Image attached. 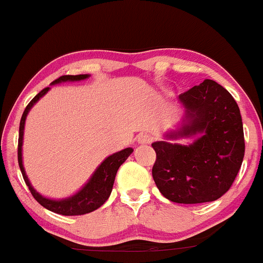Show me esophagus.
Masks as SVG:
<instances>
[{
	"label": "esophagus",
	"mask_w": 263,
	"mask_h": 263,
	"mask_svg": "<svg viewBox=\"0 0 263 263\" xmlns=\"http://www.w3.org/2000/svg\"><path fill=\"white\" fill-rule=\"evenodd\" d=\"M152 141H153V137L149 134L138 135V143L140 144H149Z\"/></svg>",
	"instance_id": "34e87169"
}]
</instances>
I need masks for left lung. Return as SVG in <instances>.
<instances>
[{"label":"left lung","mask_w":263,"mask_h":263,"mask_svg":"<svg viewBox=\"0 0 263 263\" xmlns=\"http://www.w3.org/2000/svg\"><path fill=\"white\" fill-rule=\"evenodd\" d=\"M179 100L190 119L179 135L200 132L201 137L190 146L152 143V177L174 203L214 201L231 188L245 156L240 108L228 90L209 79L180 93Z\"/></svg>","instance_id":"1"}]
</instances>
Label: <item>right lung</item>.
I'll return each instance as SVG.
<instances>
[{"instance_id":"1","label":"right lung","mask_w":263,"mask_h":263,"mask_svg":"<svg viewBox=\"0 0 263 263\" xmlns=\"http://www.w3.org/2000/svg\"><path fill=\"white\" fill-rule=\"evenodd\" d=\"M89 75H63V77L58 78L57 80L53 81V84L62 83V81H68V80H83L86 79ZM49 90V87H44L41 92H38L34 98L32 99L31 102L27 105L25 111H23L22 119L20 122V136H18V164H20L21 172H22L23 179L28 186V189L31 190L33 198L38 201L42 206H44L45 209L53 211V213L60 214V215H84V214L91 213V211L96 210L98 208H100L105 201L107 200L108 197L111 194V190H112L115 177H116L117 170L120 168V165L122 164L126 159L128 158V156L134 152L132 148H126L120 152L115 153V155L107 157L104 162L101 163L100 167L96 170L91 179L89 180V183L80 190L78 194H75L74 197L65 199V200H49V199H45L39 195L34 189L32 188L31 183H29L28 178H27L25 173V168L22 164V138H23V129H25V121L26 116L28 114V111L31 110V107L39 100V98L44 95L45 92Z\"/></svg>"}]
</instances>
